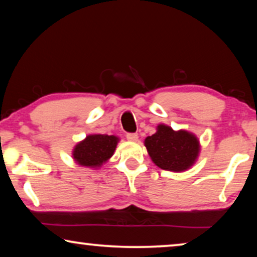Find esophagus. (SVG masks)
<instances>
[{
	"mask_svg": "<svg viewBox=\"0 0 257 257\" xmlns=\"http://www.w3.org/2000/svg\"><path fill=\"white\" fill-rule=\"evenodd\" d=\"M127 140L130 142H137L139 141V135L137 134H127Z\"/></svg>",
	"mask_w": 257,
	"mask_h": 257,
	"instance_id": "esophagus-1",
	"label": "esophagus"
}]
</instances>
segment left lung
<instances>
[{"instance_id": "obj_1", "label": "left lung", "mask_w": 257, "mask_h": 257, "mask_svg": "<svg viewBox=\"0 0 257 257\" xmlns=\"http://www.w3.org/2000/svg\"><path fill=\"white\" fill-rule=\"evenodd\" d=\"M149 156L162 170L185 172L197 162L200 140L188 130H174L167 124L157 125V132L144 140Z\"/></svg>"}]
</instances>
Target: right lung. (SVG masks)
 <instances>
[{"instance_id": "add662e5", "label": "right lung", "mask_w": 257, "mask_h": 257, "mask_svg": "<svg viewBox=\"0 0 257 257\" xmlns=\"http://www.w3.org/2000/svg\"><path fill=\"white\" fill-rule=\"evenodd\" d=\"M120 139L106 134H90L72 149L71 157L77 165L98 170L112 158Z\"/></svg>"}]
</instances>
